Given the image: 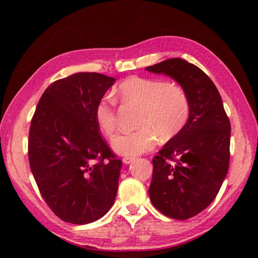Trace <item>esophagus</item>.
<instances>
[{
  "label": "esophagus",
  "instance_id": "1",
  "mask_svg": "<svg viewBox=\"0 0 258 258\" xmlns=\"http://www.w3.org/2000/svg\"><path fill=\"white\" fill-rule=\"evenodd\" d=\"M133 160H135V157H124L123 158L124 164H131Z\"/></svg>",
  "mask_w": 258,
  "mask_h": 258
}]
</instances>
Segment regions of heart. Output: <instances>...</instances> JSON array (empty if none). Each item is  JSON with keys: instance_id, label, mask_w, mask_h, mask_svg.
<instances>
[{"instance_id": "1", "label": "heart", "mask_w": 258, "mask_h": 258, "mask_svg": "<svg viewBox=\"0 0 258 258\" xmlns=\"http://www.w3.org/2000/svg\"><path fill=\"white\" fill-rule=\"evenodd\" d=\"M116 97L126 104L140 108L138 130L119 134L112 140V150L120 156L134 157L151 150L157 137L168 140L180 132L190 115V101L184 89L173 82L133 76L116 89ZM99 130L112 137L116 131L115 103L108 97L100 99L94 108Z\"/></svg>"}]
</instances>
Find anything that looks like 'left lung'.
Instances as JSON below:
<instances>
[{
	"label": "left lung",
	"instance_id": "left-lung-1",
	"mask_svg": "<svg viewBox=\"0 0 258 258\" xmlns=\"http://www.w3.org/2000/svg\"><path fill=\"white\" fill-rule=\"evenodd\" d=\"M146 71L173 78L190 101L184 127L152 159L149 187L151 203L160 213L186 220L211 205L228 174L230 120L215 84L195 64L174 58Z\"/></svg>",
	"mask_w": 258,
	"mask_h": 258
}]
</instances>
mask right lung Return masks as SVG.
Masks as SVG:
<instances>
[{
    "mask_svg": "<svg viewBox=\"0 0 258 258\" xmlns=\"http://www.w3.org/2000/svg\"><path fill=\"white\" fill-rule=\"evenodd\" d=\"M116 80L77 73L55 81L30 123L28 158L43 199L61 220L89 224L115 203L121 160L95 123L94 108Z\"/></svg>",
    "mask_w": 258,
    "mask_h": 258,
    "instance_id": "add662e5",
    "label": "right lung"
}]
</instances>
